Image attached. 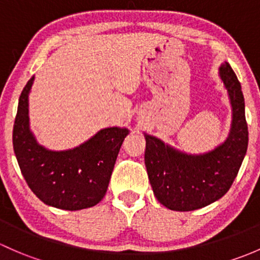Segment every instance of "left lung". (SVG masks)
Instances as JSON below:
<instances>
[{"instance_id": "8db88e82", "label": "left lung", "mask_w": 260, "mask_h": 260, "mask_svg": "<svg viewBox=\"0 0 260 260\" xmlns=\"http://www.w3.org/2000/svg\"><path fill=\"white\" fill-rule=\"evenodd\" d=\"M219 76L232 105V125L224 143L204 154H186L145 134L150 184L156 199L170 210H197L224 197L247 154L248 125L242 86L228 62L221 63Z\"/></svg>"}]
</instances>
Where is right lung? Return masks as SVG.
<instances>
[{"label": "right lung", "mask_w": 260, "mask_h": 260, "mask_svg": "<svg viewBox=\"0 0 260 260\" xmlns=\"http://www.w3.org/2000/svg\"><path fill=\"white\" fill-rule=\"evenodd\" d=\"M35 76L21 92L12 134L21 173L34 194L46 205L63 210L86 209L101 202L126 127H106L74 149L53 151L37 143L30 129L28 93Z\"/></svg>", "instance_id": "right-lung-1"}]
</instances>
